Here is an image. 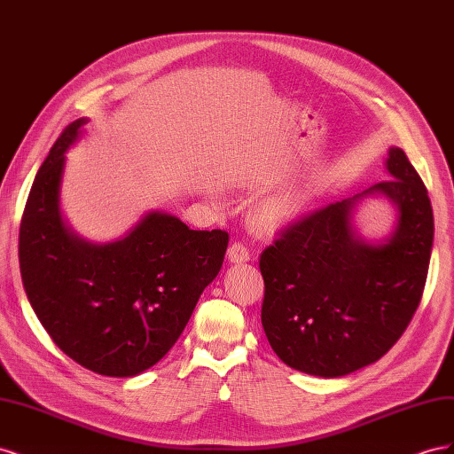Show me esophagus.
I'll return each mask as SVG.
<instances>
[{"mask_svg": "<svg viewBox=\"0 0 454 454\" xmlns=\"http://www.w3.org/2000/svg\"><path fill=\"white\" fill-rule=\"evenodd\" d=\"M250 257H252V252L244 242L235 240L229 246V259L232 263H244V261H248Z\"/></svg>", "mask_w": 454, "mask_h": 454, "instance_id": "obj_1", "label": "esophagus"}]
</instances>
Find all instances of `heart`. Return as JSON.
Segmentation results:
<instances>
[{"label": "heart", "mask_w": 454, "mask_h": 454, "mask_svg": "<svg viewBox=\"0 0 454 454\" xmlns=\"http://www.w3.org/2000/svg\"><path fill=\"white\" fill-rule=\"evenodd\" d=\"M287 214H290V212H287L284 204H270L263 210V214H261V219H263L265 225L272 227V225H278L282 219H286Z\"/></svg>", "instance_id": "obj_1"}]
</instances>
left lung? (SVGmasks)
Segmentation results:
<instances>
[{
	"label": "left lung",
	"mask_w": 454,
	"mask_h": 454,
	"mask_svg": "<svg viewBox=\"0 0 454 454\" xmlns=\"http://www.w3.org/2000/svg\"><path fill=\"white\" fill-rule=\"evenodd\" d=\"M387 168L390 180L365 191L398 208L387 245L353 235L356 195L301 215L261 252V324L286 365L325 379L348 375L380 360L413 320L428 277L434 214L400 147H390Z\"/></svg>",
	"instance_id": "8db88e82"
}]
</instances>
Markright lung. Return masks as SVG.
<instances>
[{
    "mask_svg": "<svg viewBox=\"0 0 454 454\" xmlns=\"http://www.w3.org/2000/svg\"><path fill=\"white\" fill-rule=\"evenodd\" d=\"M85 122L67 125L37 170L19 232L22 284L66 356L98 375L134 377L182 335L223 265L229 232L193 231L151 212L117 242L74 237L62 223L59 191L64 153Z\"/></svg>",
    "mask_w": 454,
    "mask_h": 454,
    "instance_id": "1",
    "label": "right lung"
}]
</instances>
